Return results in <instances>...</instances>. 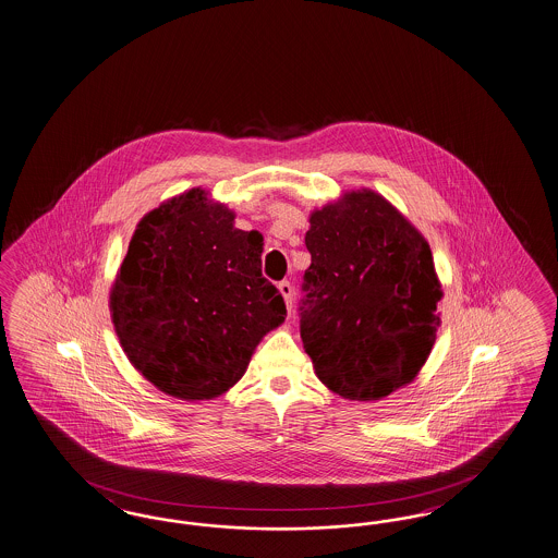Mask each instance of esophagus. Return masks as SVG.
Segmentation results:
<instances>
[{
	"label": "esophagus",
	"mask_w": 558,
	"mask_h": 558,
	"mask_svg": "<svg viewBox=\"0 0 558 558\" xmlns=\"http://www.w3.org/2000/svg\"><path fill=\"white\" fill-rule=\"evenodd\" d=\"M278 290L282 292V296H284V301H287L289 312H292V284H290L289 280H282V282L278 284Z\"/></svg>",
	"instance_id": "esophagus-1"
}]
</instances>
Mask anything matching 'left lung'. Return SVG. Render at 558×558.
I'll use <instances>...</instances> for the list:
<instances>
[{
    "mask_svg": "<svg viewBox=\"0 0 558 558\" xmlns=\"http://www.w3.org/2000/svg\"><path fill=\"white\" fill-rule=\"evenodd\" d=\"M299 303L313 369L336 395L376 401L415 378L440 326V282L424 236L374 191L312 214Z\"/></svg>",
    "mask_w": 558,
    "mask_h": 558,
    "instance_id": "left-lung-1",
    "label": "left lung"
}]
</instances>
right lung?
I'll list each match as a JSON object with an SVG mask.
<instances>
[{
  "mask_svg": "<svg viewBox=\"0 0 558 558\" xmlns=\"http://www.w3.org/2000/svg\"><path fill=\"white\" fill-rule=\"evenodd\" d=\"M264 239L193 189L134 230L113 284L116 335L134 367L166 395L214 399L243 378L287 305L262 274Z\"/></svg>",
  "mask_w": 558,
  "mask_h": 558,
  "instance_id": "1",
  "label": "right lung"
}]
</instances>
